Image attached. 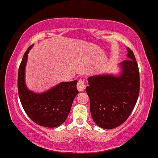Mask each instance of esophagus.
Instances as JSON below:
<instances>
[{
	"label": "esophagus",
	"mask_w": 158,
	"mask_h": 158,
	"mask_svg": "<svg viewBox=\"0 0 158 158\" xmlns=\"http://www.w3.org/2000/svg\"><path fill=\"white\" fill-rule=\"evenodd\" d=\"M85 84L84 80L82 79H79V82L77 83V89L79 90V91H83L85 89Z\"/></svg>",
	"instance_id": "obj_1"
}]
</instances>
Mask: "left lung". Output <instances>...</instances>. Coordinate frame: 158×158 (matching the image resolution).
Masks as SVG:
<instances>
[{"instance_id":"obj_1","label":"left lung","mask_w":158,"mask_h":158,"mask_svg":"<svg viewBox=\"0 0 158 158\" xmlns=\"http://www.w3.org/2000/svg\"><path fill=\"white\" fill-rule=\"evenodd\" d=\"M127 48V60L119 64L120 73L88 78L86 92L94 121L103 129L120 126L128 118L139 93V72L134 54Z\"/></svg>"}]
</instances>
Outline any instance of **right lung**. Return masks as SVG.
Here are the masks:
<instances>
[{
  "mask_svg": "<svg viewBox=\"0 0 158 158\" xmlns=\"http://www.w3.org/2000/svg\"><path fill=\"white\" fill-rule=\"evenodd\" d=\"M27 49L21 62L18 73V91L21 103L28 117L36 124L46 127H56L64 122L68 116L73 102L78 94L77 80L60 82L43 93L28 90L25 84V67Z\"/></svg>",
  "mask_w": 158,
  "mask_h": 158,
  "instance_id": "obj_1",
  "label": "right lung"
}]
</instances>
